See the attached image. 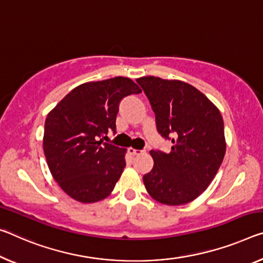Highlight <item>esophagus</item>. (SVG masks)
<instances>
[{
  "label": "esophagus",
  "instance_id": "esophagus-1",
  "mask_svg": "<svg viewBox=\"0 0 263 263\" xmlns=\"http://www.w3.org/2000/svg\"><path fill=\"white\" fill-rule=\"evenodd\" d=\"M143 152H144L143 149H136V148H132V147L128 148V153H130L131 156H139V154H141Z\"/></svg>",
  "mask_w": 263,
  "mask_h": 263
}]
</instances>
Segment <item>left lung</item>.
<instances>
[{
	"instance_id": "obj_1",
	"label": "left lung",
	"mask_w": 263,
	"mask_h": 263,
	"mask_svg": "<svg viewBox=\"0 0 263 263\" xmlns=\"http://www.w3.org/2000/svg\"><path fill=\"white\" fill-rule=\"evenodd\" d=\"M156 115L157 130L172 140L170 153L152 149L153 168L143 177L151 197L185 205L205 191L226 153L223 119L205 95L189 83L146 76L137 79Z\"/></svg>"
}]
</instances>
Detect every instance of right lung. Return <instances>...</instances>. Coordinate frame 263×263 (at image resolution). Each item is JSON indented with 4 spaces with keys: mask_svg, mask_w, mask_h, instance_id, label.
<instances>
[{
    "mask_svg": "<svg viewBox=\"0 0 263 263\" xmlns=\"http://www.w3.org/2000/svg\"><path fill=\"white\" fill-rule=\"evenodd\" d=\"M127 77L78 85L49 112L43 149L50 172L69 197L83 203L111 194L126 162V148L104 143L116 133V118L124 97L140 93Z\"/></svg>",
    "mask_w": 263,
    "mask_h": 263,
    "instance_id": "obj_1",
    "label": "right lung"
}]
</instances>
